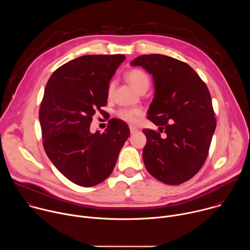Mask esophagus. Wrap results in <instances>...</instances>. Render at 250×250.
<instances>
[{"mask_svg": "<svg viewBox=\"0 0 250 250\" xmlns=\"http://www.w3.org/2000/svg\"><path fill=\"white\" fill-rule=\"evenodd\" d=\"M129 130H130V133H131V134H134V133H136V132L138 131V129H137L135 126H132V125L129 126Z\"/></svg>", "mask_w": 250, "mask_h": 250, "instance_id": "esophagus-1", "label": "esophagus"}]
</instances>
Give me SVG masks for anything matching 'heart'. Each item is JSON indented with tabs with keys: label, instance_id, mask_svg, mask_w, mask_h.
Listing matches in <instances>:
<instances>
[{
	"label": "heart",
	"instance_id": "1",
	"mask_svg": "<svg viewBox=\"0 0 250 250\" xmlns=\"http://www.w3.org/2000/svg\"><path fill=\"white\" fill-rule=\"evenodd\" d=\"M126 79L129 84L138 92L142 90H147L149 87V77L141 69H132L128 71L126 74ZM114 90V82H111L108 88V93L111 94ZM141 114V110L139 108H131V109H121L118 112V116L120 119L126 123H135L138 117Z\"/></svg>",
	"mask_w": 250,
	"mask_h": 250
}]
</instances>
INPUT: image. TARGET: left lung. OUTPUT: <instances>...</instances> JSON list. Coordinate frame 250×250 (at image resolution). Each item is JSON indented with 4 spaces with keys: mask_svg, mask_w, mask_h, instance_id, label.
<instances>
[{
    "mask_svg": "<svg viewBox=\"0 0 250 250\" xmlns=\"http://www.w3.org/2000/svg\"><path fill=\"white\" fill-rule=\"evenodd\" d=\"M152 75L154 98L148 119L160 132L144 129L142 152L147 171L168 185L182 184L204 165L217 122L209 92L187 63L161 55H140L130 62Z\"/></svg>",
    "mask_w": 250,
    "mask_h": 250,
    "instance_id": "left-lung-1",
    "label": "left lung"
}]
</instances>
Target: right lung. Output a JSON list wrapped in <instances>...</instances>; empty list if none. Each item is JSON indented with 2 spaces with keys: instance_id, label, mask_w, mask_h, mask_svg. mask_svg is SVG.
Instances as JSON below:
<instances>
[{
  "instance_id": "1",
  "label": "right lung",
  "mask_w": 250,
  "mask_h": 250,
  "mask_svg": "<svg viewBox=\"0 0 250 250\" xmlns=\"http://www.w3.org/2000/svg\"><path fill=\"white\" fill-rule=\"evenodd\" d=\"M125 59L123 54L84 55L55 70L46 84L40 109L43 147L58 171L79 186L105 180L129 136L127 125L120 120H113L104 132L90 130Z\"/></svg>"
}]
</instances>
